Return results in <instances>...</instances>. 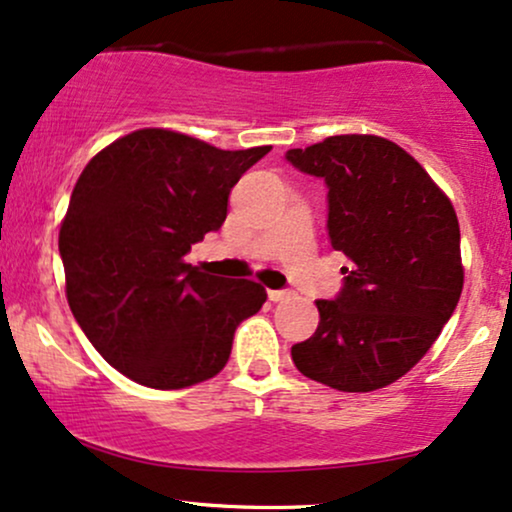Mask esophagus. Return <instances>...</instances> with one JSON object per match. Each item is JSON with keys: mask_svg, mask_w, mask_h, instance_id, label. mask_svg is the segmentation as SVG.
<instances>
[{"mask_svg": "<svg viewBox=\"0 0 512 512\" xmlns=\"http://www.w3.org/2000/svg\"><path fill=\"white\" fill-rule=\"evenodd\" d=\"M289 296H292V292H287V289H270L268 292V299L270 301H285V299H289Z\"/></svg>", "mask_w": 512, "mask_h": 512, "instance_id": "esophagus-1", "label": "esophagus"}]
</instances>
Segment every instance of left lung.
I'll return each mask as SVG.
<instances>
[{"label": "left lung", "instance_id": "1", "mask_svg": "<svg viewBox=\"0 0 512 512\" xmlns=\"http://www.w3.org/2000/svg\"><path fill=\"white\" fill-rule=\"evenodd\" d=\"M285 159L325 180L327 235L349 258L320 323L292 346L301 375L339 391L396 382L437 342L463 292L460 227L446 194L399 144L334 135Z\"/></svg>", "mask_w": 512, "mask_h": 512}]
</instances>
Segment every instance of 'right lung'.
<instances>
[{
  "label": "right lung",
  "mask_w": 512,
  "mask_h": 512,
  "mask_svg": "<svg viewBox=\"0 0 512 512\" xmlns=\"http://www.w3.org/2000/svg\"><path fill=\"white\" fill-rule=\"evenodd\" d=\"M273 147L223 151L144 128L99 151L59 232L68 306L104 361L151 389L218 375L266 289L208 275L185 256L220 230L239 178Z\"/></svg>",
  "instance_id": "add662e5"
}]
</instances>
